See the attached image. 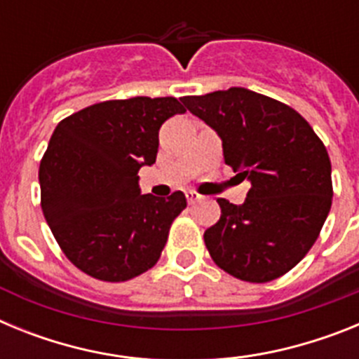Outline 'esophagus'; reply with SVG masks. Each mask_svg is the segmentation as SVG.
<instances>
[{
	"mask_svg": "<svg viewBox=\"0 0 359 359\" xmlns=\"http://www.w3.org/2000/svg\"><path fill=\"white\" fill-rule=\"evenodd\" d=\"M185 196H187V201H189L190 205H194L196 201H199V199H201V196H199L196 190H187Z\"/></svg>",
	"mask_w": 359,
	"mask_h": 359,
	"instance_id": "esophagus-1",
	"label": "esophagus"
}]
</instances>
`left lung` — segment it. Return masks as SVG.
Returning a JSON list of instances; mask_svg holds the SVG:
<instances>
[{
    "instance_id": "1",
    "label": "left lung",
    "mask_w": 359,
    "mask_h": 359,
    "mask_svg": "<svg viewBox=\"0 0 359 359\" xmlns=\"http://www.w3.org/2000/svg\"><path fill=\"white\" fill-rule=\"evenodd\" d=\"M183 104L217 133L224 163L252 185L243 205L217 199L221 217L205 231L208 253L241 280L282 277L306 257L331 210L327 149L293 107L246 88Z\"/></svg>"
}]
</instances>
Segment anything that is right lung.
Returning a JSON list of instances; mask_svg holds the SVG:
<instances>
[{
	"label": "right lung",
	"mask_w": 359,
	"mask_h": 359,
	"mask_svg": "<svg viewBox=\"0 0 359 359\" xmlns=\"http://www.w3.org/2000/svg\"><path fill=\"white\" fill-rule=\"evenodd\" d=\"M185 107L174 97L106 100L57 123L39 165L41 208L65 255L90 277L123 282L161 255L187 207L140 194L138 170L158 154L161 123Z\"/></svg>",
	"instance_id": "1"
}]
</instances>
